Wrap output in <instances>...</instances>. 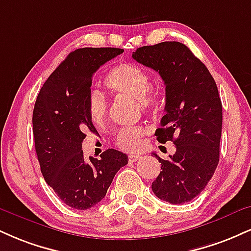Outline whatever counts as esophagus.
Returning a JSON list of instances; mask_svg holds the SVG:
<instances>
[{
    "label": "esophagus",
    "mask_w": 251,
    "mask_h": 251,
    "mask_svg": "<svg viewBox=\"0 0 251 251\" xmlns=\"http://www.w3.org/2000/svg\"><path fill=\"white\" fill-rule=\"evenodd\" d=\"M140 158H141V156L138 155V154H129L128 155V161L129 162H135V161H138V160Z\"/></svg>",
    "instance_id": "esophagus-1"
}]
</instances>
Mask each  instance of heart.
I'll return each mask as SVG.
<instances>
[{
  "label": "heart",
  "mask_w": 251,
  "mask_h": 251,
  "mask_svg": "<svg viewBox=\"0 0 251 251\" xmlns=\"http://www.w3.org/2000/svg\"><path fill=\"white\" fill-rule=\"evenodd\" d=\"M106 89L113 95L137 100L145 112L156 113L162 106L164 91L158 85H152L149 74L140 66L124 63L114 66L104 78ZM87 113L97 126L104 125L107 119L108 105L99 92L93 91L87 98ZM147 132L140 126L124 127L118 132L116 144L120 150L135 152L143 145V138Z\"/></svg>",
  "instance_id": "obj_1"
}]
</instances>
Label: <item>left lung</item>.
<instances>
[{
	"instance_id": "left-lung-1",
	"label": "left lung",
	"mask_w": 251,
	"mask_h": 251,
	"mask_svg": "<svg viewBox=\"0 0 251 251\" xmlns=\"http://www.w3.org/2000/svg\"><path fill=\"white\" fill-rule=\"evenodd\" d=\"M132 57L153 69L166 86V114L155 131L159 143L173 141L175 153L161 162L152 191L160 200L181 204L206 188L220 158L222 102L206 65L180 42L138 48Z\"/></svg>"
}]
</instances>
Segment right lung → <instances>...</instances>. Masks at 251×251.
Masks as SVG:
<instances>
[{"instance_id":"add662e5","label":"right lung","mask_w":251,"mask_h":251,"mask_svg":"<svg viewBox=\"0 0 251 251\" xmlns=\"http://www.w3.org/2000/svg\"><path fill=\"white\" fill-rule=\"evenodd\" d=\"M118 48H83L69 55L42 86L32 113L35 149L44 180L75 209L85 210L106 195L127 155L107 150L100 159H84L81 143L96 132L87 113L92 76L102 64L123 53Z\"/></svg>"}]
</instances>
